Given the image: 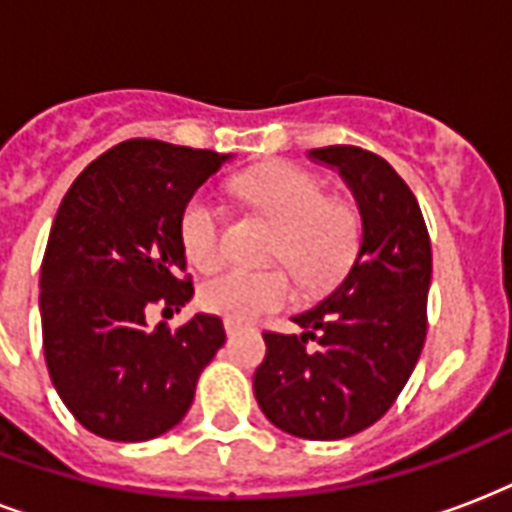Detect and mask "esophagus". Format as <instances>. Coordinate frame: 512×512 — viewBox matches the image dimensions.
<instances>
[{
  "mask_svg": "<svg viewBox=\"0 0 512 512\" xmlns=\"http://www.w3.org/2000/svg\"><path fill=\"white\" fill-rule=\"evenodd\" d=\"M243 323H237V320H232V318H227L224 320V331H227V336H237L240 334V331H243Z\"/></svg>",
  "mask_w": 512,
  "mask_h": 512,
  "instance_id": "34e87169",
  "label": "esophagus"
}]
</instances>
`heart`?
<instances>
[{"label":"heart","instance_id":"obj_1","mask_svg":"<svg viewBox=\"0 0 512 512\" xmlns=\"http://www.w3.org/2000/svg\"><path fill=\"white\" fill-rule=\"evenodd\" d=\"M235 192L277 224L269 259L288 264L307 291H326L350 269L360 248L358 205L328 197L326 181L291 162H272L235 178ZM178 235L189 264L211 272L224 259V213L211 192H194L178 216ZM293 299L288 272L224 269L200 288L205 310L232 320H253Z\"/></svg>","mask_w":512,"mask_h":512}]
</instances>
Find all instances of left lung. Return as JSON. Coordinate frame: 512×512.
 <instances>
[{"instance_id":"8db88e82","label":"left lung","mask_w":512,"mask_h":512,"mask_svg":"<svg viewBox=\"0 0 512 512\" xmlns=\"http://www.w3.org/2000/svg\"><path fill=\"white\" fill-rule=\"evenodd\" d=\"M358 200V259L318 307L293 315L304 334L267 331L253 374L264 417L307 441H339L387 414L425 344L433 251L419 202L379 154L312 149Z\"/></svg>"}]
</instances>
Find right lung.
<instances>
[{"label": "right lung", "mask_w": 512, "mask_h": 512, "mask_svg": "<svg viewBox=\"0 0 512 512\" xmlns=\"http://www.w3.org/2000/svg\"><path fill=\"white\" fill-rule=\"evenodd\" d=\"M229 157L122 141L79 173L55 213L39 272L45 363L74 419L106 441L176 427L227 339L216 315L149 328L146 310L173 315L194 296L178 216Z\"/></svg>", "instance_id": "right-lung-1"}]
</instances>
